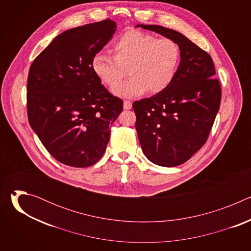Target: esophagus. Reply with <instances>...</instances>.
<instances>
[{"mask_svg": "<svg viewBox=\"0 0 251 251\" xmlns=\"http://www.w3.org/2000/svg\"><path fill=\"white\" fill-rule=\"evenodd\" d=\"M123 108H124L125 110H129V109H131V108H132V102L125 100V101L123 102Z\"/></svg>", "mask_w": 251, "mask_h": 251, "instance_id": "34e87169", "label": "esophagus"}]
</instances>
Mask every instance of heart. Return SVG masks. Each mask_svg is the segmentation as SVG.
I'll return each instance as SVG.
<instances>
[{
	"mask_svg": "<svg viewBox=\"0 0 251 251\" xmlns=\"http://www.w3.org/2000/svg\"><path fill=\"white\" fill-rule=\"evenodd\" d=\"M112 56L95 54L91 59L94 75L106 85L114 86L127 69L130 77L112 88L119 97L134 98L158 94L173 82L180 63L178 46L170 39H157L139 30L122 34L112 45Z\"/></svg>",
	"mask_w": 251,
	"mask_h": 251,
	"instance_id": "1",
	"label": "heart"
}]
</instances>
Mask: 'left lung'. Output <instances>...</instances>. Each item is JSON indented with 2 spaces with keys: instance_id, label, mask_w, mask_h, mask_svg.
Wrapping results in <instances>:
<instances>
[{
  "instance_id": "8db88e82",
  "label": "left lung",
  "mask_w": 251,
  "mask_h": 251,
  "mask_svg": "<svg viewBox=\"0 0 251 251\" xmlns=\"http://www.w3.org/2000/svg\"><path fill=\"white\" fill-rule=\"evenodd\" d=\"M136 27L174 41L181 61L171 85L133 103L143 153L152 163L176 167L193 157L205 143L221 104V85L209 54L176 30L156 25Z\"/></svg>"
}]
</instances>
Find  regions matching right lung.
Returning a JSON list of instances; mask_svg holds the SVG:
<instances>
[{"instance_id": "obj_1", "label": "right lung", "mask_w": 251, "mask_h": 251, "mask_svg": "<svg viewBox=\"0 0 251 251\" xmlns=\"http://www.w3.org/2000/svg\"><path fill=\"white\" fill-rule=\"evenodd\" d=\"M116 27L107 19L67 29L29 67V125L64 165L85 168L98 162L110 139L109 127L123 110V101L107 91L91 68L92 57Z\"/></svg>"}]
</instances>
